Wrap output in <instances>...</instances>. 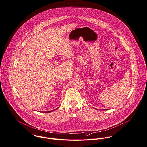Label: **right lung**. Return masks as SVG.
I'll use <instances>...</instances> for the list:
<instances>
[{"label":"right lung","instance_id":"right-lung-1","mask_svg":"<svg viewBox=\"0 0 147 147\" xmlns=\"http://www.w3.org/2000/svg\"><path fill=\"white\" fill-rule=\"evenodd\" d=\"M52 112V111H48V112H47V113H49V112Z\"/></svg>","mask_w":147,"mask_h":147}]
</instances>
